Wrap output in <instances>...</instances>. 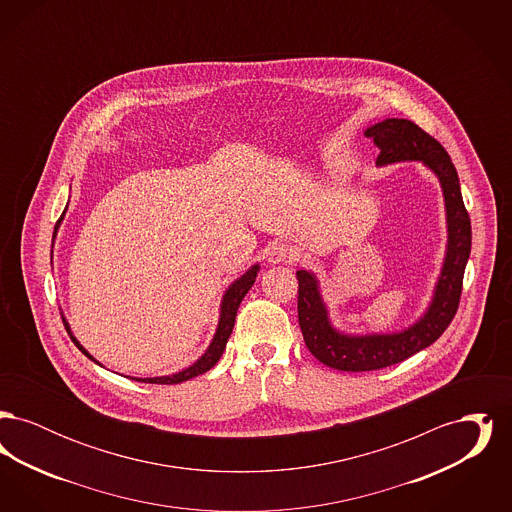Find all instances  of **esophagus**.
<instances>
[{"mask_svg": "<svg viewBox=\"0 0 512 512\" xmlns=\"http://www.w3.org/2000/svg\"><path fill=\"white\" fill-rule=\"evenodd\" d=\"M297 259V253L292 245L280 244V242H272L267 247V261L270 265H278V263H292Z\"/></svg>", "mask_w": 512, "mask_h": 512, "instance_id": "obj_1", "label": "esophagus"}]
</instances>
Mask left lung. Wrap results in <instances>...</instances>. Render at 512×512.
I'll return each instance as SVG.
<instances>
[{
    "mask_svg": "<svg viewBox=\"0 0 512 512\" xmlns=\"http://www.w3.org/2000/svg\"><path fill=\"white\" fill-rule=\"evenodd\" d=\"M365 136L380 147L376 167L416 161L438 178L445 205L447 242L426 309L413 324L397 332L351 334L336 328L317 274L305 268L297 270V317L305 345L320 363L345 372L378 370L401 363L438 340L457 313L472 245L470 217L464 209L459 174L441 144L407 119L376 122L366 128Z\"/></svg>",
    "mask_w": 512,
    "mask_h": 512,
    "instance_id": "1",
    "label": "left lung"
}]
</instances>
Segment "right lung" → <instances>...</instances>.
Returning a JSON list of instances; mask_svg holds the SVG:
<instances>
[{"mask_svg": "<svg viewBox=\"0 0 512 512\" xmlns=\"http://www.w3.org/2000/svg\"><path fill=\"white\" fill-rule=\"evenodd\" d=\"M67 207H69V205H67ZM67 207H65V211H67ZM65 211H63V215H61V219L57 220V224H55V230H53V244H55L59 226H61V222L65 219ZM53 244H51V259H53ZM259 268H261L259 263L251 265L240 278H236V280L224 290L222 299H220L219 322H217V328H215V336H213V340L209 343V347L205 349V353H203L197 361H194L190 366H186V368H182V370H178V372H174V374L153 376V378H138V376H134L132 380H138V382H144V384H180V382H186V380H190V378H195V376H199V374H203V372H207V370H211L213 366L217 365V361H219L220 355H222V351H224V347H226V341H228L232 330H234L238 307H240L245 293L251 290L255 278H257ZM63 324H65V328H67L71 340L74 341V345H76L88 359H92L96 365L101 366L98 359L92 357V355L88 353V349H86L80 341L76 340V336H74L73 330H71V324H69V320L65 318V315H63ZM126 378H130V376H126Z\"/></svg>", "mask_w": 512, "mask_h": 512, "instance_id": "right-lung-1", "label": "right lung"}]
</instances>
